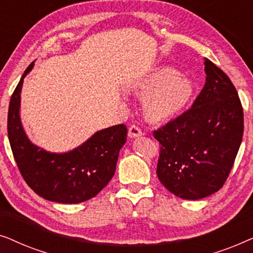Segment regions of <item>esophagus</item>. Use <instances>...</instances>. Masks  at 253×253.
Segmentation results:
<instances>
[{"mask_svg":"<svg viewBox=\"0 0 253 253\" xmlns=\"http://www.w3.org/2000/svg\"><path fill=\"white\" fill-rule=\"evenodd\" d=\"M127 134H129L130 138H136V137L141 136V134H143V131L133 124V126H131L129 127V132H127Z\"/></svg>","mask_w":253,"mask_h":253,"instance_id":"1","label":"esophagus"}]
</instances>
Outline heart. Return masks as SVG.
<instances>
[{"instance_id": "obj_1", "label": "heart", "mask_w": 253, "mask_h": 253, "mask_svg": "<svg viewBox=\"0 0 253 253\" xmlns=\"http://www.w3.org/2000/svg\"><path fill=\"white\" fill-rule=\"evenodd\" d=\"M134 91L145 95L143 108L152 121H165L178 114L193 94L192 82L174 68L154 69L134 86Z\"/></svg>"}]
</instances>
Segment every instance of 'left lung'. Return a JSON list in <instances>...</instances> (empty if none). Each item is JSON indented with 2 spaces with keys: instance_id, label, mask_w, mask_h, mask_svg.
Listing matches in <instances>:
<instances>
[{
  "instance_id": "1",
  "label": "left lung",
  "mask_w": 253,
  "mask_h": 253,
  "mask_svg": "<svg viewBox=\"0 0 253 253\" xmlns=\"http://www.w3.org/2000/svg\"><path fill=\"white\" fill-rule=\"evenodd\" d=\"M206 83L189 110L155 130L160 143L157 175L182 199L219 191L240 150L243 108L229 77L205 58Z\"/></svg>"
}]
</instances>
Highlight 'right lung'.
I'll return each instance as SVG.
<instances>
[{
  "instance_id": "obj_1",
  "label": "right lung",
  "mask_w": 253,
  "mask_h": 253,
  "mask_svg": "<svg viewBox=\"0 0 253 253\" xmlns=\"http://www.w3.org/2000/svg\"><path fill=\"white\" fill-rule=\"evenodd\" d=\"M29 65L10 99L8 137L13 158L27 185L43 199L78 204L95 197L115 174L127 129L119 124L96 131L81 146L67 153H50L31 143L19 116L20 92Z\"/></svg>"
}]
</instances>
